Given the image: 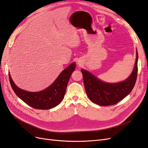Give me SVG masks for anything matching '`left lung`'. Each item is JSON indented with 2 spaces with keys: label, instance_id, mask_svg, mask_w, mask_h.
Wrapping results in <instances>:
<instances>
[{
  "label": "left lung",
  "instance_id": "left-lung-1",
  "mask_svg": "<svg viewBox=\"0 0 148 148\" xmlns=\"http://www.w3.org/2000/svg\"><path fill=\"white\" fill-rule=\"evenodd\" d=\"M135 66L132 73L123 82L107 83L100 80L89 71L82 69L86 94L92 102L106 106L117 104L131 92L135 86L138 73V55L136 50Z\"/></svg>",
  "mask_w": 148,
  "mask_h": 148
}]
</instances>
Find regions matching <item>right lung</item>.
I'll return each mask as SVG.
<instances>
[{
  "label": "right lung",
  "instance_id": "right-lung-1",
  "mask_svg": "<svg viewBox=\"0 0 148 148\" xmlns=\"http://www.w3.org/2000/svg\"><path fill=\"white\" fill-rule=\"evenodd\" d=\"M75 68L76 63L73 62L62 71L50 86L38 92H29L18 88L13 82L10 73L8 75L13 90L20 99L34 109L47 110L56 107L62 102L70 76Z\"/></svg>",
  "mask_w": 148,
  "mask_h": 148
}]
</instances>
